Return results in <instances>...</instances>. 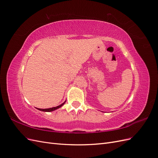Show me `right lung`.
I'll return each mask as SVG.
<instances>
[{"instance_id": "1", "label": "right lung", "mask_w": 158, "mask_h": 158, "mask_svg": "<svg viewBox=\"0 0 158 158\" xmlns=\"http://www.w3.org/2000/svg\"><path fill=\"white\" fill-rule=\"evenodd\" d=\"M66 102H64L63 103H62L61 105H60V106H56V107H52V108H49V109H38L39 110H40V111H46V112H50V111H54V110L56 109H59V107H62L63 106V105Z\"/></svg>"}]
</instances>
